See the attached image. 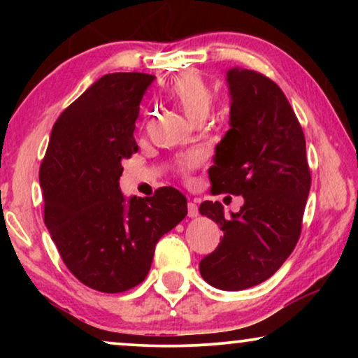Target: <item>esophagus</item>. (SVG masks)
Listing matches in <instances>:
<instances>
[{"label":"esophagus","instance_id":"34e87169","mask_svg":"<svg viewBox=\"0 0 358 358\" xmlns=\"http://www.w3.org/2000/svg\"><path fill=\"white\" fill-rule=\"evenodd\" d=\"M187 215H189V218H195L199 215V207H197V203H194V202H189L187 203Z\"/></svg>","mask_w":358,"mask_h":358}]
</instances>
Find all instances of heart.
I'll list each match as a JSON object with an SVG mask.
<instances>
[{
  "instance_id": "obj_1",
  "label": "heart",
  "mask_w": 358,
  "mask_h": 358,
  "mask_svg": "<svg viewBox=\"0 0 358 358\" xmlns=\"http://www.w3.org/2000/svg\"><path fill=\"white\" fill-rule=\"evenodd\" d=\"M168 96L180 107L185 117L194 124H203L213 107V91L197 73H184L176 78L168 87ZM199 163L197 156L184 159L180 168L190 171Z\"/></svg>"
}]
</instances>
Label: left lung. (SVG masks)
Instances as JSON below:
<instances>
[{"label": "left lung", "instance_id": "8db88e82", "mask_svg": "<svg viewBox=\"0 0 358 358\" xmlns=\"http://www.w3.org/2000/svg\"><path fill=\"white\" fill-rule=\"evenodd\" d=\"M227 85L229 130L208 176L215 192L243 195L244 203L229 217L220 202L200 205L223 238L199 267L212 287L238 292L272 277L295 249L311 174L305 135L280 87L239 66L227 71Z\"/></svg>", "mask_w": 358, "mask_h": 358}]
</instances>
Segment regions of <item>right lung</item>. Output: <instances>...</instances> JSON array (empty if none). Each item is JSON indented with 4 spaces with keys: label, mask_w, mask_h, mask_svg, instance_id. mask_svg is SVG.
<instances>
[{
    "label": "right lung",
    "mask_w": 358,
    "mask_h": 358,
    "mask_svg": "<svg viewBox=\"0 0 358 358\" xmlns=\"http://www.w3.org/2000/svg\"><path fill=\"white\" fill-rule=\"evenodd\" d=\"M153 81L134 71L92 83L58 117L41 164L53 243L73 275L97 292L120 293L143 282L156 243L187 215L178 189L127 199L119 185L122 161L138 151L135 120Z\"/></svg>",
    "instance_id": "right-lung-1"
}]
</instances>
